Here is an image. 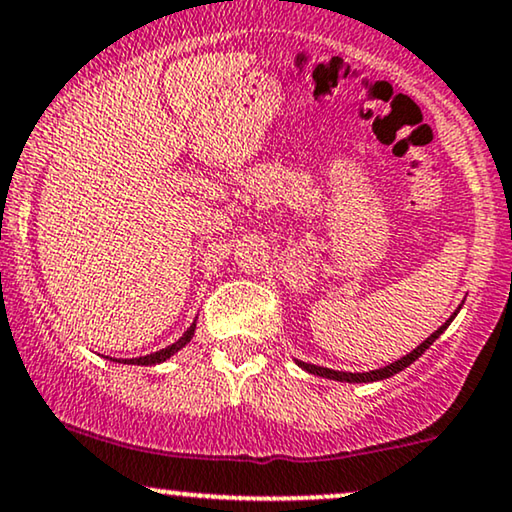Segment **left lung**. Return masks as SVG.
<instances>
[{"instance_id":"8db88e82","label":"left lung","mask_w":512,"mask_h":512,"mask_svg":"<svg viewBox=\"0 0 512 512\" xmlns=\"http://www.w3.org/2000/svg\"><path fill=\"white\" fill-rule=\"evenodd\" d=\"M459 310H461V308H459ZM459 310H456V313H459ZM456 313L451 315L449 320L444 322L440 329L433 331V334H430V336L426 338V341H423L421 345H416V348L411 350L409 355L400 357V360L393 362V364H388V367H383V369H374V371H362V374H353V371H336V369H327V367H317V364L301 362V360H296V364H298V367H301V369L308 371V374H317V376H322V378H331V381H341V383H374V381H383V378H390V376L400 374L402 369H407L411 362H416L418 357L426 353L430 345H433V343L437 341V338H440V336L444 334V329H447L449 324L454 322Z\"/></svg>"}]
</instances>
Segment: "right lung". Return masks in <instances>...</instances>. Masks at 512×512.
<instances>
[{
    "label": "right lung",
    "instance_id": "right-lung-1",
    "mask_svg": "<svg viewBox=\"0 0 512 512\" xmlns=\"http://www.w3.org/2000/svg\"><path fill=\"white\" fill-rule=\"evenodd\" d=\"M195 329H197V322H192L190 324V329L185 331V334L178 338L176 343H171V345H167V348H162V350H157V353H150V355H143V357H131V360H110L112 362H119V364H138V367H155V364H162V362H167L171 355H176L178 350H183L185 345L190 343V338L195 336Z\"/></svg>",
    "mask_w": 512,
    "mask_h": 512
}]
</instances>
